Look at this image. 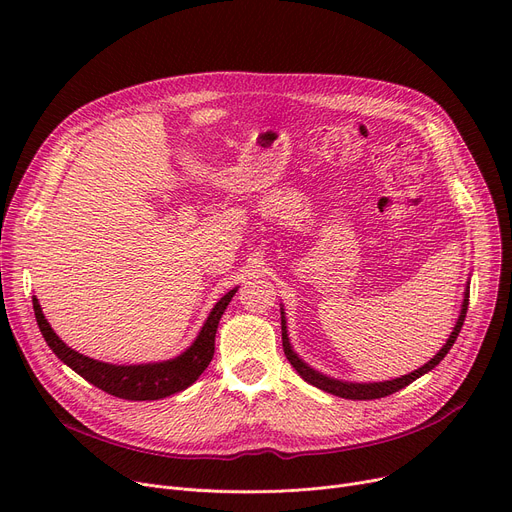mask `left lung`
Returning a JSON list of instances; mask_svg holds the SVG:
<instances>
[{
    "instance_id": "obj_1",
    "label": "left lung",
    "mask_w": 512,
    "mask_h": 512,
    "mask_svg": "<svg viewBox=\"0 0 512 512\" xmlns=\"http://www.w3.org/2000/svg\"><path fill=\"white\" fill-rule=\"evenodd\" d=\"M467 307H469V290L465 292V301H463L461 317H459V321H456V326H454V330H452L448 342L440 348V353H438L432 361L425 363L423 367H419L417 371H413V373H409V375H402V378H396V380H392V382L348 384V382L330 380V378H326V375H319L317 371H313L311 367H307L297 355L292 353L290 342H288V334H286V326H284L286 321H284V317H282V346H284V355H286V359L290 361V365H292L294 369H297V373L301 375V378H303L305 382H309L311 386L319 388V390L330 392V394L340 396V398H348V400H373V398H384V396H390V394L402 390L405 386H409L411 382H415L417 378H421L423 373H427L429 369H434V367L446 357V353L450 351L454 340H456V336H459V332H461V328H463V321H465V315H467Z\"/></svg>"
}]
</instances>
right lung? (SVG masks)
<instances>
[{"instance_id":"1","label":"right lung","mask_w":512,"mask_h":512,"mask_svg":"<svg viewBox=\"0 0 512 512\" xmlns=\"http://www.w3.org/2000/svg\"><path fill=\"white\" fill-rule=\"evenodd\" d=\"M234 292L236 288L224 294L220 303H215L201 334L197 336V340L186 353L164 363L126 365V367L93 361L85 355L72 351V348H68L56 336V332L49 328L47 319L43 317L41 305L37 303L35 297H33V309L37 317V326L51 351L56 353V357L64 361L70 369H74L80 378H85L99 390L124 400H157L188 388L207 369L209 361L213 359L215 332H218L220 317L224 315L228 303L232 301Z\"/></svg>"}]
</instances>
